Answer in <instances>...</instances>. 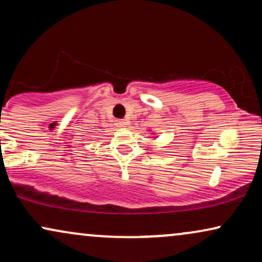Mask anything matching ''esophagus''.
Wrapping results in <instances>:
<instances>
[{
  "mask_svg": "<svg viewBox=\"0 0 262 262\" xmlns=\"http://www.w3.org/2000/svg\"><path fill=\"white\" fill-rule=\"evenodd\" d=\"M116 125L119 127H124L127 125V121H126V119H118V120H116Z\"/></svg>",
  "mask_w": 262,
  "mask_h": 262,
  "instance_id": "1",
  "label": "esophagus"
}]
</instances>
